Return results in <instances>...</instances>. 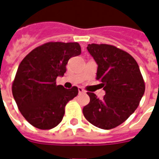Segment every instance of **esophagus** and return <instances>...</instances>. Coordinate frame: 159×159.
<instances>
[{
	"instance_id": "1",
	"label": "esophagus",
	"mask_w": 159,
	"mask_h": 159,
	"mask_svg": "<svg viewBox=\"0 0 159 159\" xmlns=\"http://www.w3.org/2000/svg\"><path fill=\"white\" fill-rule=\"evenodd\" d=\"M78 91H79V93L81 94V93H84L85 92V91H84V89L82 87H79L78 88Z\"/></svg>"
}]
</instances>
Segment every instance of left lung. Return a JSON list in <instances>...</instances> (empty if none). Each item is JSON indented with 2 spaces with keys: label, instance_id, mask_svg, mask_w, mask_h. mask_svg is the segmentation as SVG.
Returning a JSON list of instances; mask_svg holds the SVG:
<instances>
[{
  "label": "left lung",
  "instance_id": "obj_1",
  "mask_svg": "<svg viewBox=\"0 0 159 159\" xmlns=\"http://www.w3.org/2000/svg\"><path fill=\"white\" fill-rule=\"evenodd\" d=\"M87 50L97 62V80L106 94L100 100L88 92L90 102L83 108L84 116L98 128H115L139 106L145 92L144 80L136 61L126 52L106 44H89Z\"/></svg>",
  "mask_w": 159,
  "mask_h": 159
}]
</instances>
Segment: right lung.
Returning <instances> with one entry per match:
<instances>
[{"mask_svg": "<svg viewBox=\"0 0 159 159\" xmlns=\"http://www.w3.org/2000/svg\"><path fill=\"white\" fill-rule=\"evenodd\" d=\"M81 53L77 42H48L29 53L18 66L12 83V95L22 115L40 129H50L62 121L68 101L78 88L56 84L63 76L69 59Z\"/></svg>", "mask_w": 159, "mask_h": 159, "instance_id": "1", "label": "right lung"}]
</instances>
